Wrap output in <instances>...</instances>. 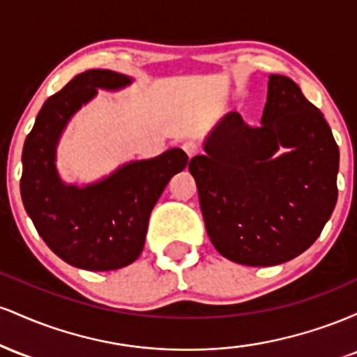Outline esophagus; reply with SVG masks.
I'll use <instances>...</instances> for the list:
<instances>
[{"instance_id": "1", "label": "esophagus", "mask_w": 357, "mask_h": 357, "mask_svg": "<svg viewBox=\"0 0 357 357\" xmlns=\"http://www.w3.org/2000/svg\"><path fill=\"white\" fill-rule=\"evenodd\" d=\"M181 147H183L184 153L190 155V158H192V155L198 153V144H196L195 141H184Z\"/></svg>"}]
</instances>
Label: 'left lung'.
<instances>
[{"label": "left lung", "mask_w": 357, "mask_h": 357, "mask_svg": "<svg viewBox=\"0 0 357 357\" xmlns=\"http://www.w3.org/2000/svg\"><path fill=\"white\" fill-rule=\"evenodd\" d=\"M337 171L324 114L284 75L268 77L260 124L228 112L190 161L211 243L250 267L284 264L317 240L337 202Z\"/></svg>", "instance_id": "1"}]
</instances>
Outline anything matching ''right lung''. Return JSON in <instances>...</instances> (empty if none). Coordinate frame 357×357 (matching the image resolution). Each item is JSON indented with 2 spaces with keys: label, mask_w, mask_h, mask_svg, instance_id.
Segmentation results:
<instances>
[{
  "label": "right lung",
  "mask_w": 357,
  "mask_h": 357,
  "mask_svg": "<svg viewBox=\"0 0 357 357\" xmlns=\"http://www.w3.org/2000/svg\"><path fill=\"white\" fill-rule=\"evenodd\" d=\"M132 84L124 73H79L43 104L23 146V206L48 248L77 268L105 272L130 265L144 248L151 211L174 174L188 165L179 147L129 161L96 183H65L56 147L70 119L97 96Z\"/></svg>",
  "instance_id": "obj_1"
}]
</instances>
